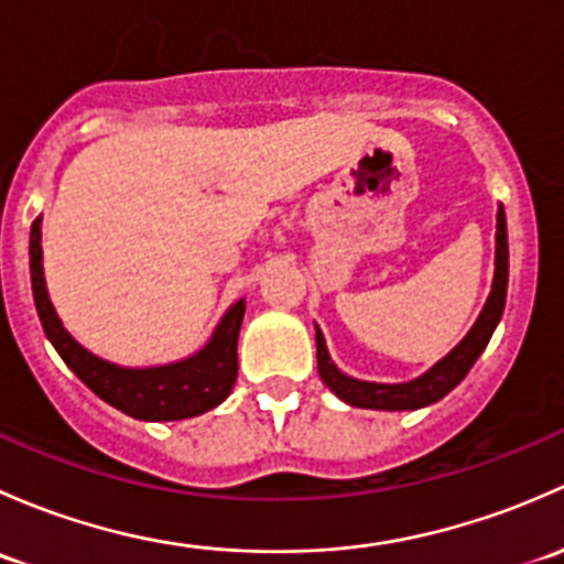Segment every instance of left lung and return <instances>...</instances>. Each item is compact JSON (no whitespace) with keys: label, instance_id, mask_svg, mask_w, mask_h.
Here are the masks:
<instances>
[{"label":"left lung","instance_id":"left-lung-1","mask_svg":"<svg viewBox=\"0 0 564 564\" xmlns=\"http://www.w3.org/2000/svg\"><path fill=\"white\" fill-rule=\"evenodd\" d=\"M497 269L495 284H491V295L486 301L484 312H480L478 323L473 325L462 345L456 347L451 356H445L437 367H432L423 377L402 386H382V382H364L352 380V377L341 375L339 369L330 364L328 350H325V339L317 328V371H321L323 382L341 399V402L352 404V408L367 410H417L434 404L443 399L445 393L454 391L458 382L467 377L473 364L478 361L480 352L489 345L491 334H495L499 317L505 310V295H508V228H505V212L499 206L497 212Z\"/></svg>","mask_w":564,"mask_h":564}]
</instances>
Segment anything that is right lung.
<instances>
[{"mask_svg": "<svg viewBox=\"0 0 564 564\" xmlns=\"http://www.w3.org/2000/svg\"><path fill=\"white\" fill-rule=\"evenodd\" d=\"M29 271H32V293L45 336L62 361L67 364L102 402L127 412L141 421H182L200 412L214 410L225 402L239 375V330L243 321V301L234 304L223 323L214 330L212 341L187 361L167 364L154 369H121L102 358L86 352L65 325L56 317L48 301L43 276V247H40V219L32 223L29 234Z\"/></svg>", "mask_w": 564, "mask_h": 564, "instance_id": "right-lung-1", "label": "right lung"}]
</instances>
